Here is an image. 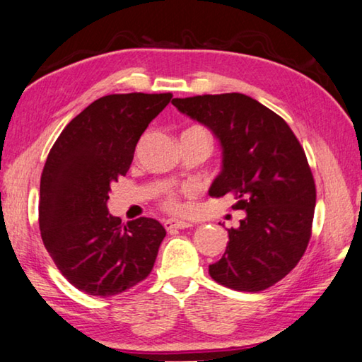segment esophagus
Masks as SVG:
<instances>
[{
	"label": "esophagus",
	"instance_id": "esophagus-1",
	"mask_svg": "<svg viewBox=\"0 0 362 362\" xmlns=\"http://www.w3.org/2000/svg\"><path fill=\"white\" fill-rule=\"evenodd\" d=\"M163 226L167 230H173V229H185L189 228L191 224L186 223V221H181V220H165L163 221Z\"/></svg>",
	"mask_w": 362,
	"mask_h": 362
}]
</instances>
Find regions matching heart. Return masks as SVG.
Listing matches in <instances>:
<instances>
[{"instance_id": "obj_1", "label": "heart", "mask_w": 362, "mask_h": 362, "mask_svg": "<svg viewBox=\"0 0 362 362\" xmlns=\"http://www.w3.org/2000/svg\"><path fill=\"white\" fill-rule=\"evenodd\" d=\"M192 128H199V129H204L200 127H192ZM162 206L165 210L168 211H177L180 210V192L176 191V189H167V191L163 192V197L162 200Z\"/></svg>"}]
</instances>
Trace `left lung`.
<instances>
[{
  "instance_id": "8db88e82",
  "label": "left lung",
  "mask_w": 362,
  "mask_h": 362,
  "mask_svg": "<svg viewBox=\"0 0 362 362\" xmlns=\"http://www.w3.org/2000/svg\"><path fill=\"white\" fill-rule=\"evenodd\" d=\"M175 107L209 127L223 146V171L209 194H233L244 210L230 228L211 279L239 292H262L284 279L311 239L316 185L303 147L282 117L240 93L176 98Z\"/></svg>"
}]
</instances>
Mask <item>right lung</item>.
Wrapping results in <instances>:
<instances>
[{"label":"right lung","instance_id":"1","mask_svg":"<svg viewBox=\"0 0 362 362\" xmlns=\"http://www.w3.org/2000/svg\"><path fill=\"white\" fill-rule=\"evenodd\" d=\"M171 93L109 94L72 118L46 158L38 221L47 253L74 287L112 297L151 274L167 230L157 220L122 224L107 210L110 186L125 176L141 134Z\"/></svg>","mask_w":362,"mask_h":362}]
</instances>
